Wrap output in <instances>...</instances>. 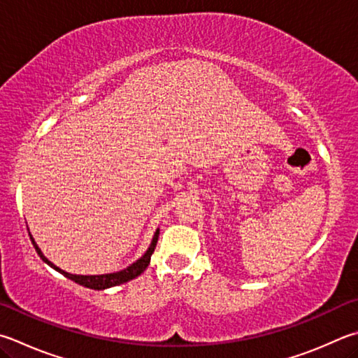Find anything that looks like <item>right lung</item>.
Masks as SVG:
<instances>
[{
    "mask_svg": "<svg viewBox=\"0 0 358 358\" xmlns=\"http://www.w3.org/2000/svg\"><path fill=\"white\" fill-rule=\"evenodd\" d=\"M158 238H159V230H157V233H155L153 241H152L150 247H148V250L144 253V257H142L141 259H138V262H136V263H133L131 266H128L127 269H123L120 272H114V274H105V275H73V274H69V272L59 269V268H57V266H55L53 263L48 262V259L43 257V253L41 252V249H38L37 244L34 243V239H32V236H31V241H32V244H34L36 252L38 253V257H41L45 263L50 264L51 268L56 269L57 272H61L62 275H66L67 278H70V280H73L75 283L83 285V287L90 288V289H106V288L117 287V285H122V283H125V282L133 280V278L141 275L142 272L147 269V266L150 264L152 253L155 252V247H157Z\"/></svg>",
    "mask_w": 358,
    "mask_h": 358,
    "instance_id": "1",
    "label": "right lung"
}]
</instances>
